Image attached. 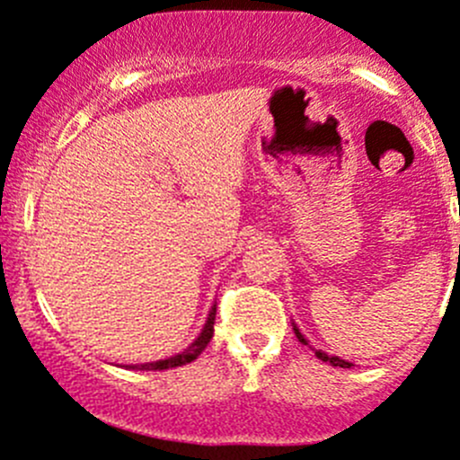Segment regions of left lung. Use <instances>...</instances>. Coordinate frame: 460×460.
Listing matches in <instances>:
<instances>
[{"label":"left lung","mask_w":460,"mask_h":460,"mask_svg":"<svg viewBox=\"0 0 460 460\" xmlns=\"http://www.w3.org/2000/svg\"><path fill=\"white\" fill-rule=\"evenodd\" d=\"M295 335H297L299 342H302V344H308L306 340H304V335L299 333L297 326H295ZM315 356L320 358L322 362H329V365H333V367H344V369H349V367H353L351 362H344V360H340V358H335V356H326V353H322V351H315Z\"/></svg>","instance_id":"left-lung-1"}]
</instances>
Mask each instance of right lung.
<instances>
[{
	"mask_svg": "<svg viewBox=\"0 0 460 460\" xmlns=\"http://www.w3.org/2000/svg\"><path fill=\"white\" fill-rule=\"evenodd\" d=\"M215 315H217V306H212V311H210V315H208V322H206V326H203L201 335H199V338L192 342V347L185 349L183 353H179V356H174V358H167V360H158V362H149V365L129 367V369L163 371V369H172V367H181V365H188V362L197 360V358L201 356L203 349L208 347V342L212 340V335H215Z\"/></svg>",
	"mask_w": 460,
	"mask_h": 460,
	"instance_id": "obj_1",
	"label": "right lung"
}]
</instances>
